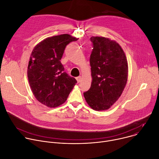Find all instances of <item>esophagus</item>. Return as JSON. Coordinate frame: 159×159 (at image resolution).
<instances>
[{
  "mask_svg": "<svg viewBox=\"0 0 159 159\" xmlns=\"http://www.w3.org/2000/svg\"><path fill=\"white\" fill-rule=\"evenodd\" d=\"M76 79V80H77V82H78V83H80V82L81 81V76H78V77H77Z\"/></svg>",
  "mask_w": 159,
  "mask_h": 159,
  "instance_id": "esophagus-1",
  "label": "esophagus"
}]
</instances>
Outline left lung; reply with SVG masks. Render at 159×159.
<instances>
[{"label":"left lung","instance_id":"1","mask_svg":"<svg viewBox=\"0 0 159 159\" xmlns=\"http://www.w3.org/2000/svg\"><path fill=\"white\" fill-rule=\"evenodd\" d=\"M93 49L90 56V89L83 93L86 102L95 111H106L119 99L128 77L125 52L115 40L92 37Z\"/></svg>","mask_w":159,"mask_h":159}]
</instances>
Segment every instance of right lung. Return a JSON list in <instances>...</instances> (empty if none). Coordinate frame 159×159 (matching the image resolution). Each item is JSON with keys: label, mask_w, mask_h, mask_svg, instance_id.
I'll use <instances>...</instances> for the list:
<instances>
[{"label": "right lung", "mask_w": 159, "mask_h": 159, "mask_svg": "<svg viewBox=\"0 0 159 159\" xmlns=\"http://www.w3.org/2000/svg\"><path fill=\"white\" fill-rule=\"evenodd\" d=\"M78 39L69 34L48 37L32 50L27 75L36 99L50 108L64 103L77 81L66 72L61 62L64 49Z\"/></svg>", "instance_id": "1"}]
</instances>
